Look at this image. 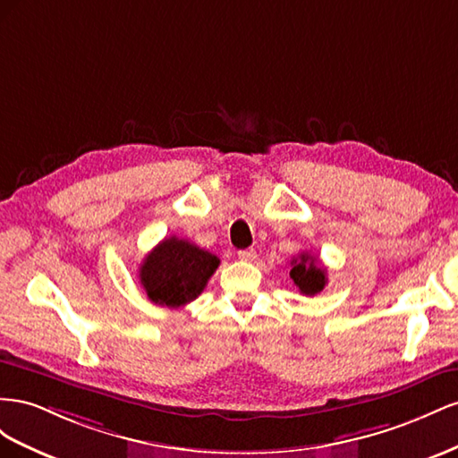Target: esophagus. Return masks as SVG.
<instances>
[{"instance_id": "1", "label": "esophagus", "mask_w": 458, "mask_h": 458, "mask_svg": "<svg viewBox=\"0 0 458 458\" xmlns=\"http://www.w3.org/2000/svg\"><path fill=\"white\" fill-rule=\"evenodd\" d=\"M238 257L242 260H245V263H251V260L257 259V251L255 250H242V251H238Z\"/></svg>"}]
</instances>
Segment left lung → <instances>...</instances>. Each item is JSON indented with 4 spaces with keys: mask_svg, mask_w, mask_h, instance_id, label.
Instances as JSON below:
<instances>
[{
    "mask_svg": "<svg viewBox=\"0 0 458 458\" xmlns=\"http://www.w3.org/2000/svg\"><path fill=\"white\" fill-rule=\"evenodd\" d=\"M290 278L299 287V292L309 297L320 293L326 282H328V278H326V268L310 253H301L292 260Z\"/></svg>",
    "mask_w": 458,
    "mask_h": 458,
    "instance_id": "1",
    "label": "left lung"
}]
</instances>
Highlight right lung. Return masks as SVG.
<instances>
[{
    "label": "right lung",
    "mask_w": 458,
    "mask_h": 458,
    "mask_svg": "<svg viewBox=\"0 0 458 458\" xmlns=\"http://www.w3.org/2000/svg\"><path fill=\"white\" fill-rule=\"evenodd\" d=\"M220 259L188 240L165 238L140 265V282L149 301L178 309L198 297Z\"/></svg>",
    "instance_id": "1"
}]
</instances>
